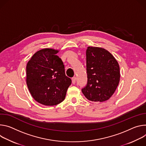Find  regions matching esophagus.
<instances>
[{"label": "esophagus", "mask_w": 146, "mask_h": 146, "mask_svg": "<svg viewBox=\"0 0 146 146\" xmlns=\"http://www.w3.org/2000/svg\"><path fill=\"white\" fill-rule=\"evenodd\" d=\"M76 77H75V76H74V77L72 78V82L73 84H75V82H76Z\"/></svg>", "instance_id": "esophagus-1"}]
</instances>
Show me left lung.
<instances>
[{
  "instance_id": "1",
  "label": "left lung",
  "mask_w": 146,
  "mask_h": 146,
  "mask_svg": "<svg viewBox=\"0 0 146 146\" xmlns=\"http://www.w3.org/2000/svg\"><path fill=\"white\" fill-rule=\"evenodd\" d=\"M88 82L82 89L90 101L103 102L114 93L120 80L118 62L108 51L102 47H88L86 50Z\"/></svg>"
}]
</instances>
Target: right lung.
<instances>
[{"label": "right lung", "instance_id": "add662e5", "mask_svg": "<svg viewBox=\"0 0 146 146\" xmlns=\"http://www.w3.org/2000/svg\"><path fill=\"white\" fill-rule=\"evenodd\" d=\"M58 50L43 48L27 65V84L33 98L44 106H56L66 98L71 79L65 74L64 65L56 55Z\"/></svg>", "mask_w": 146, "mask_h": 146}]
</instances>
